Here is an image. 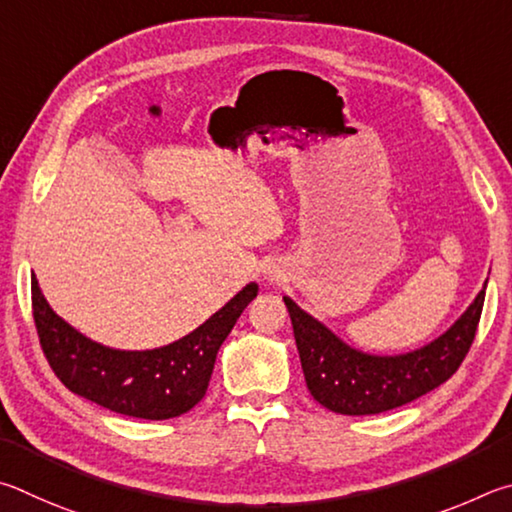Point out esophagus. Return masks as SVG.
<instances>
[{"label": "esophagus", "mask_w": 512, "mask_h": 512, "mask_svg": "<svg viewBox=\"0 0 512 512\" xmlns=\"http://www.w3.org/2000/svg\"><path fill=\"white\" fill-rule=\"evenodd\" d=\"M263 279L267 283L279 281L281 279V270H279V267H274V265H267V267H263Z\"/></svg>", "instance_id": "esophagus-1"}]
</instances>
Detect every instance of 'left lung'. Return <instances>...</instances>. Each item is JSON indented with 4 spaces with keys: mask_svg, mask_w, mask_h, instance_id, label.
I'll return each instance as SVG.
<instances>
[{
    "mask_svg": "<svg viewBox=\"0 0 512 512\" xmlns=\"http://www.w3.org/2000/svg\"><path fill=\"white\" fill-rule=\"evenodd\" d=\"M486 285L488 279L468 310L443 335L398 355L366 353L346 344L290 297H283L312 398L335 414L371 416L407 405L441 387L470 351L486 299Z\"/></svg>",
    "mask_w": 512,
    "mask_h": 512,
    "instance_id": "1",
    "label": "left lung"
}]
</instances>
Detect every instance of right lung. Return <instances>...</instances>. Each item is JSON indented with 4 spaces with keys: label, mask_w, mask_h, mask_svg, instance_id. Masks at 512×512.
I'll use <instances>...</instances> for the list:
<instances>
[{
    "label": "right lung",
    "mask_w": 512,
    "mask_h": 512,
    "mask_svg": "<svg viewBox=\"0 0 512 512\" xmlns=\"http://www.w3.org/2000/svg\"><path fill=\"white\" fill-rule=\"evenodd\" d=\"M31 294L42 351L71 393L123 416L166 420L186 414L204 398L215 355L242 310L256 299L258 283H247L193 333L148 351H121L85 337L53 312L35 274Z\"/></svg>",
    "instance_id": "right-lung-1"
}]
</instances>
